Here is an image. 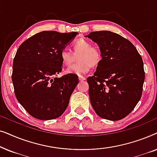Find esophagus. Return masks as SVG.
Returning a JSON list of instances; mask_svg holds the SVG:
<instances>
[{
  "instance_id": "esophagus-1",
  "label": "esophagus",
  "mask_w": 157,
  "mask_h": 157,
  "mask_svg": "<svg viewBox=\"0 0 157 157\" xmlns=\"http://www.w3.org/2000/svg\"><path fill=\"white\" fill-rule=\"evenodd\" d=\"M78 80L79 81H84V80H86V77L82 76H78Z\"/></svg>"
}]
</instances>
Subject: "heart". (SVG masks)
<instances>
[{
  "instance_id": "1",
  "label": "heart",
  "mask_w": 157,
  "mask_h": 157,
  "mask_svg": "<svg viewBox=\"0 0 157 157\" xmlns=\"http://www.w3.org/2000/svg\"><path fill=\"white\" fill-rule=\"evenodd\" d=\"M73 52L66 48L62 49L60 57L64 66H69L78 57V63L74 64L66 69V73L83 75L89 72L90 68L97 66L102 59L101 51L98 47L93 46L89 40L81 38L73 44Z\"/></svg>"
}]
</instances>
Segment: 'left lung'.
<instances>
[{
    "label": "left lung",
    "mask_w": 157,
    "mask_h": 157,
    "mask_svg": "<svg viewBox=\"0 0 157 157\" xmlns=\"http://www.w3.org/2000/svg\"><path fill=\"white\" fill-rule=\"evenodd\" d=\"M97 43L102 59L87 78L91 106L103 119L118 121L134 110L140 100L145 73L141 56L126 38L108 31L86 36Z\"/></svg>",
    "instance_id": "left-lung-1"
}]
</instances>
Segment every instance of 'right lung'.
<instances>
[{"instance_id": "right-lung-1", "label": "right lung", "mask_w": 157, "mask_h": 157, "mask_svg": "<svg viewBox=\"0 0 157 157\" xmlns=\"http://www.w3.org/2000/svg\"><path fill=\"white\" fill-rule=\"evenodd\" d=\"M78 33L44 31L23 42L13 63L15 95L25 111L40 120L61 117L78 83V76L61 72L60 53Z\"/></svg>"}]
</instances>
